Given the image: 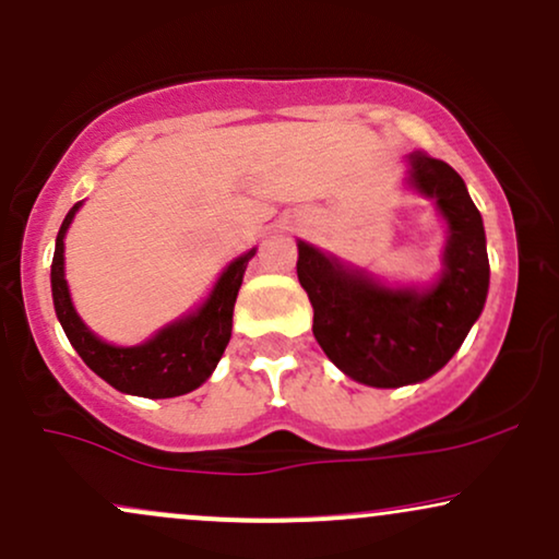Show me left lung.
<instances>
[{
    "label": "left lung",
    "instance_id": "left-lung-1",
    "mask_svg": "<svg viewBox=\"0 0 559 559\" xmlns=\"http://www.w3.org/2000/svg\"><path fill=\"white\" fill-rule=\"evenodd\" d=\"M411 182L448 219L442 280L431 290H390L298 242V280L313 306V337L347 377L369 386L424 382L463 345L489 290L487 235L463 177L413 151Z\"/></svg>",
    "mask_w": 559,
    "mask_h": 559
}]
</instances>
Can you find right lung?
<instances>
[{"instance_id": "1", "label": "right lung", "mask_w": 559, "mask_h": 559, "mask_svg": "<svg viewBox=\"0 0 559 559\" xmlns=\"http://www.w3.org/2000/svg\"><path fill=\"white\" fill-rule=\"evenodd\" d=\"M78 206L70 209L57 235L55 259H51V295L55 311L70 345L85 360L91 371L104 382L128 395L141 397H177L195 390L212 377L222 353L233 334V308L242 285V272L253 251L242 253L225 269L216 287L193 317H186L151 337L148 343L135 347H115L102 343L88 326L83 324L70 300L68 282H64V233H68Z\"/></svg>"}]
</instances>
